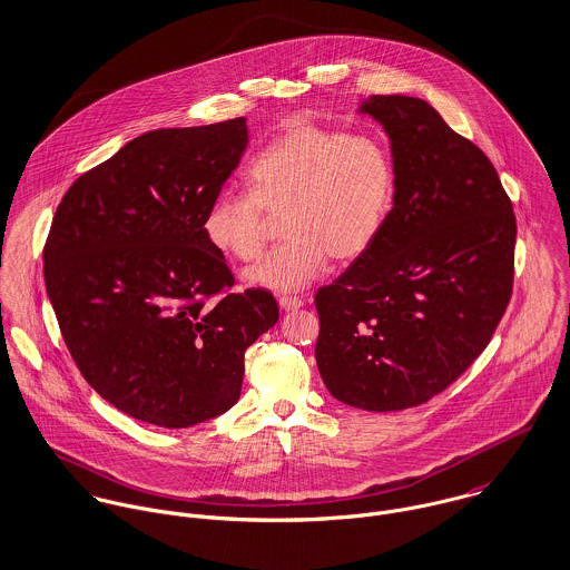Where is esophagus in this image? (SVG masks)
<instances>
[{
    "label": "esophagus",
    "mask_w": 570,
    "mask_h": 570,
    "mask_svg": "<svg viewBox=\"0 0 570 570\" xmlns=\"http://www.w3.org/2000/svg\"><path fill=\"white\" fill-rule=\"evenodd\" d=\"M278 305H281V309H285V312H296V309L303 307V301L296 298V296H281V298H278Z\"/></svg>",
    "instance_id": "1"
}]
</instances>
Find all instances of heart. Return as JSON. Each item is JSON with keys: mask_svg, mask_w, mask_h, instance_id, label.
Wrapping results in <instances>:
<instances>
[{"mask_svg": "<svg viewBox=\"0 0 570 570\" xmlns=\"http://www.w3.org/2000/svg\"><path fill=\"white\" fill-rule=\"evenodd\" d=\"M252 190H222L204 215L208 244L237 261L261 254L267 213L287 242L244 274L272 292H301L337 261L364 256L384 233L397 188L389 147L368 134L296 125L249 164Z\"/></svg>", "mask_w": 570, "mask_h": 570, "instance_id": "1", "label": "heart"}]
</instances>
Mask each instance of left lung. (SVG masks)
Returning <instances> with one entry per match:
<instances>
[{
  "label": "left lung",
  "instance_id": "1",
  "mask_svg": "<svg viewBox=\"0 0 570 570\" xmlns=\"http://www.w3.org/2000/svg\"><path fill=\"white\" fill-rule=\"evenodd\" d=\"M397 173L375 245L318 289L316 362L346 406L393 412L445 391L488 346L513 285L515 217L488 156L412 96H371Z\"/></svg>",
  "mask_w": 570,
  "mask_h": 570
}]
</instances>
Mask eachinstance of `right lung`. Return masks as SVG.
<instances>
[{
	"instance_id": "right-lung-1",
	"label": "right lung",
	"mask_w": 570,
	"mask_h": 570,
	"mask_svg": "<svg viewBox=\"0 0 570 570\" xmlns=\"http://www.w3.org/2000/svg\"><path fill=\"white\" fill-rule=\"evenodd\" d=\"M245 118L158 129L81 175L43 247L48 298L87 384L125 414L190 428L237 404L245 348L278 321L235 278L204 215L242 163Z\"/></svg>"
}]
</instances>
